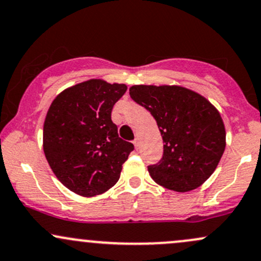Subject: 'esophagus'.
Returning a JSON list of instances; mask_svg holds the SVG:
<instances>
[{"instance_id":"obj_1","label":"esophagus","mask_w":261,"mask_h":261,"mask_svg":"<svg viewBox=\"0 0 261 261\" xmlns=\"http://www.w3.org/2000/svg\"><path fill=\"white\" fill-rule=\"evenodd\" d=\"M134 146H135V148H136V149L140 148V139H139V137H136V139L134 140Z\"/></svg>"}]
</instances>
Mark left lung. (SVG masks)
Instances as JSON below:
<instances>
[{
    "instance_id": "obj_1",
    "label": "left lung",
    "mask_w": 261,
    "mask_h": 261,
    "mask_svg": "<svg viewBox=\"0 0 261 261\" xmlns=\"http://www.w3.org/2000/svg\"><path fill=\"white\" fill-rule=\"evenodd\" d=\"M130 97L152 114L163 139V157L148 167L151 178L178 193L202 185L226 148L220 112L201 94L181 86H133Z\"/></svg>"
}]
</instances>
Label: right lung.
Wrapping results in <instances>:
<instances>
[{"label":"right lung","instance_id":"obj_1","mask_svg":"<svg viewBox=\"0 0 261 261\" xmlns=\"http://www.w3.org/2000/svg\"><path fill=\"white\" fill-rule=\"evenodd\" d=\"M126 89L124 83L92 79L66 88L47 110L45 157L56 178L77 195H99L120 178L134 145L119 137L112 110Z\"/></svg>","mask_w":261,"mask_h":261}]
</instances>
